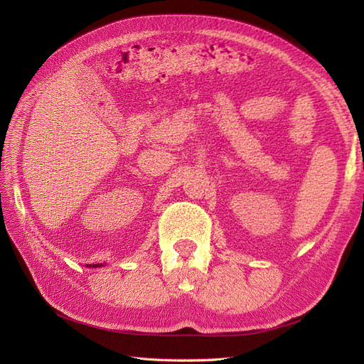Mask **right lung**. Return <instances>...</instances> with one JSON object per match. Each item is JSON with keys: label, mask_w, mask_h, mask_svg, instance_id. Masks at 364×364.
Segmentation results:
<instances>
[{"label": "right lung", "mask_w": 364, "mask_h": 364, "mask_svg": "<svg viewBox=\"0 0 364 364\" xmlns=\"http://www.w3.org/2000/svg\"><path fill=\"white\" fill-rule=\"evenodd\" d=\"M102 266V264H92V267H100ZM91 267V266H90Z\"/></svg>", "instance_id": "1"}]
</instances>
